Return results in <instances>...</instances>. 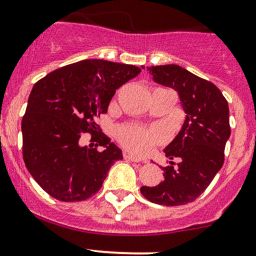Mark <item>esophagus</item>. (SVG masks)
<instances>
[{"label": "esophagus", "mask_w": 256, "mask_h": 256, "mask_svg": "<svg viewBox=\"0 0 256 256\" xmlns=\"http://www.w3.org/2000/svg\"><path fill=\"white\" fill-rule=\"evenodd\" d=\"M123 156H124V158H127V160H130L133 162H146V161L142 160V158H136V156L132 155V154H129V152H124V154H123Z\"/></svg>", "instance_id": "1"}]
</instances>
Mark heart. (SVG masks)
<instances>
[{"instance_id": "heart-1", "label": "heart", "mask_w": 256, "mask_h": 256, "mask_svg": "<svg viewBox=\"0 0 256 256\" xmlns=\"http://www.w3.org/2000/svg\"><path fill=\"white\" fill-rule=\"evenodd\" d=\"M117 136L127 149L139 155L150 152L164 139L160 132L142 127H122L118 129Z\"/></svg>"}]
</instances>
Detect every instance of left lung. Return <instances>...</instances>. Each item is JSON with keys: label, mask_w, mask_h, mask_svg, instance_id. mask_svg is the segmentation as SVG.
I'll use <instances>...</instances> for the list:
<instances>
[{"label": "left lung", "mask_w": 256, "mask_h": 256, "mask_svg": "<svg viewBox=\"0 0 256 256\" xmlns=\"http://www.w3.org/2000/svg\"><path fill=\"white\" fill-rule=\"evenodd\" d=\"M148 70L154 82L178 92L186 116L178 136L164 150L171 160L162 167L164 180L156 186H142L140 192L158 205L188 204L204 193L224 164L230 136L227 100L215 84L180 66H152ZM173 158L180 162L176 165Z\"/></svg>", "instance_id": "obj_1"}]
</instances>
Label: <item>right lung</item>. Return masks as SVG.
Here are the masks:
<instances>
[{
	"instance_id": "obj_1",
	"label": "right lung",
	"mask_w": 256,
	"mask_h": 256,
	"mask_svg": "<svg viewBox=\"0 0 256 256\" xmlns=\"http://www.w3.org/2000/svg\"><path fill=\"white\" fill-rule=\"evenodd\" d=\"M139 67L105 60H84L48 73L32 86L22 120L23 158L38 184L61 202H82L98 193L122 150L98 133L120 86L136 78ZM90 132L102 152L78 144Z\"/></svg>"
}]
</instances>
